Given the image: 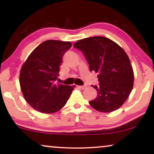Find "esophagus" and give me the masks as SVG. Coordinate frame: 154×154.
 <instances>
[{
	"label": "esophagus",
	"instance_id": "1",
	"mask_svg": "<svg viewBox=\"0 0 154 154\" xmlns=\"http://www.w3.org/2000/svg\"><path fill=\"white\" fill-rule=\"evenodd\" d=\"M78 88H81V89H85V88H86V85H79L78 86Z\"/></svg>",
	"mask_w": 154,
	"mask_h": 154
}]
</instances>
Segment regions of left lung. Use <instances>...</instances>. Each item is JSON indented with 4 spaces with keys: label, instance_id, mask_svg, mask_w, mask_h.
<instances>
[{
    "label": "left lung",
    "instance_id": "obj_1",
    "mask_svg": "<svg viewBox=\"0 0 154 154\" xmlns=\"http://www.w3.org/2000/svg\"><path fill=\"white\" fill-rule=\"evenodd\" d=\"M73 47L83 52L90 71L99 73V85H91L97 96L89 102L90 106L104 113L119 109L129 97L134 83L133 69L125 50L114 41L102 36L79 40Z\"/></svg>",
    "mask_w": 154,
    "mask_h": 154
}]
</instances>
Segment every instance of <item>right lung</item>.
Masks as SVG:
<instances>
[{
  "mask_svg": "<svg viewBox=\"0 0 154 154\" xmlns=\"http://www.w3.org/2000/svg\"><path fill=\"white\" fill-rule=\"evenodd\" d=\"M69 41L48 40L35 48L20 70V84L27 103L43 113L64 106L75 85L57 84L62 57L71 47Z\"/></svg>",
  "mask_w": 154,
  "mask_h": 154,
  "instance_id": "1",
  "label": "right lung"
}]
</instances>
